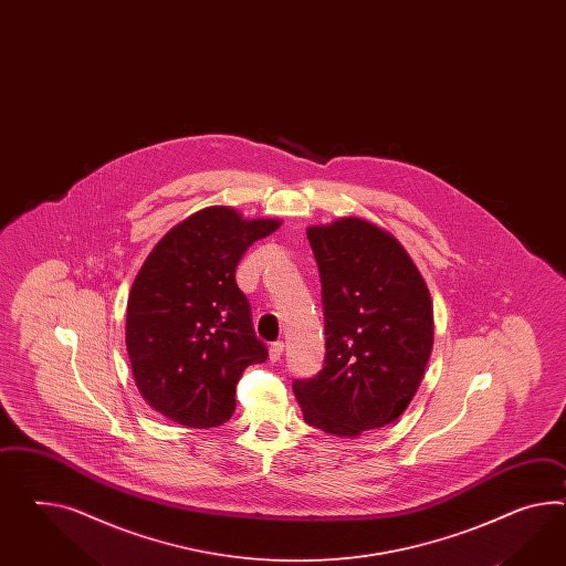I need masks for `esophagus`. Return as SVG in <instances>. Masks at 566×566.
I'll return each mask as SVG.
<instances>
[{"label":"esophagus","mask_w":566,"mask_h":566,"mask_svg":"<svg viewBox=\"0 0 566 566\" xmlns=\"http://www.w3.org/2000/svg\"><path fill=\"white\" fill-rule=\"evenodd\" d=\"M282 354H284V342H275L270 346V360L272 363H277L282 358Z\"/></svg>","instance_id":"obj_1"}]
</instances>
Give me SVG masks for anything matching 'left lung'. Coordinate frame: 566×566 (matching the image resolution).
<instances>
[{"instance_id":"8db88e82","label":"left lung","mask_w":566,"mask_h":566,"mask_svg":"<svg viewBox=\"0 0 566 566\" xmlns=\"http://www.w3.org/2000/svg\"><path fill=\"white\" fill-rule=\"evenodd\" d=\"M322 275L325 367L294 381L306 424L356 439L410 406L434 322L427 282L398 239L358 216L306 229Z\"/></svg>"}]
</instances>
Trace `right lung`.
<instances>
[{"label":"right lung","instance_id":"right-lung-1","mask_svg":"<svg viewBox=\"0 0 566 566\" xmlns=\"http://www.w3.org/2000/svg\"><path fill=\"white\" fill-rule=\"evenodd\" d=\"M280 224L210 206L168 230L139 268L127 298L125 346L142 398L168 420L224 424L244 368L268 358L234 270Z\"/></svg>","mask_w":566,"mask_h":566}]
</instances>
